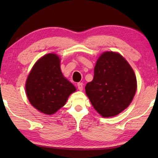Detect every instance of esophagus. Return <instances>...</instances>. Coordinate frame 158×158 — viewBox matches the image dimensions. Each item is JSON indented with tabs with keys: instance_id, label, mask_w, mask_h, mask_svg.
Returning <instances> with one entry per match:
<instances>
[{
	"instance_id": "1",
	"label": "esophagus",
	"mask_w": 158,
	"mask_h": 158,
	"mask_svg": "<svg viewBox=\"0 0 158 158\" xmlns=\"http://www.w3.org/2000/svg\"><path fill=\"white\" fill-rule=\"evenodd\" d=\"M83 86H84V84H83V83H81V82L78 83V84H77V87H78V89L79 90H83Z\"/></svg>"
}]
</instances>
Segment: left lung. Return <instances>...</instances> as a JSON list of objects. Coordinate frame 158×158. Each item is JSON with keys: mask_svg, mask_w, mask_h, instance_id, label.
<instances>
[{"mask_svg": "<svg viewBox=\"0 0 158 158\" xmlns=\"http://www.w3.org/2000/svg\"><path fill=\"white\" fill-rule=\"evenodd\" d=\"M137 79L127 61L118 53L106 52L96 62L94 77L85 93L102 116H115L130 105L137 90Z\"/></svg>", "mask_w": 158, "mask_h": 158, "instance_id": "left-lung-1", "label": "left lung"}]
</instances>
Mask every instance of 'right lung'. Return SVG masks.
I'll return each mask as SVG.
<instances>
[{
  "instance_id": "add662e5",
  "label": "right lung",
  "mask_w": 158,
  "mask_h": 158,
  "mask_svg": "<svg viewBox=\"0 0 158 158\" xmlns=\"http://www.w3.org/2000/svg\"><path fill=\"white\" fill-rule=\"evenodd\" d=\"M60 60L55 53H48L35 63L26 82L30 103L42 113L52 115L65 105L76 88L65 78Z\"/></svg>"
}]
</instances>
